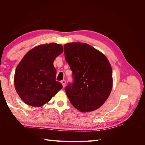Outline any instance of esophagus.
Instances as JSON below:
<instances>
[{
  "label": "esophagus",
  "instance_id": "1",
  "mask_svg": "<svg viewBox=\"0 0 145 145\" xmlns=\"http://www.w3.org/2000/svg\"><path fill=\"white\" fill-rule=\"evenodd\" d=\"M61 83H62V84L63 85V87L64 88L65 86V85H66V81L65 80H63L61 81Z\"/></svg>",
  "mask_w": 145,
  "mask_h": 145
}]
</instances>
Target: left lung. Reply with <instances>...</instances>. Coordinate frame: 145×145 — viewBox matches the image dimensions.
<instances>
[{
  "instance_id": "1",
  "label": "left lung",
  "mask_w": 145,
  "mask_h": 145,
  "mask_svg": "<svg viewBox=\"0 0 145 145\" xmlns=\"http://www.w3.org/2000/svg\"><path fill=\"white\" fill-rule=\"evenodd\" d=\"M64 50L74 80L65 88L70 102L83 112L99 108L112 88V70L106 57L85 43H68Z\"/></svg>"
}]
</instances>
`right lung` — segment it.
<instances>
[{"label": "right lung", "instance_id": "1", "mask_svg": "<svg viewBox=\"0 0 145 145\" xmlns=\"http://www.w3.org/2000/svg\"><path fill=\"white\" fill-rule=\"evenodd\" d=\"M63 51L62 45L51 43L34 47L25 55L14 78L16 91L24 103L42 106L62 89V83L56 80L53 62Z\"/></svg>", "mask_w": 145, "mask_h": 145}]
</instances>
